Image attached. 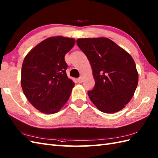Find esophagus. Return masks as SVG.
Here are the masks:
<instances>
[{"instance_id":"1","label":"esophagus","mask_w":158,"mask_h":158,"mask_svg":"<svg viewBox=\"0 0 158 158\" xmlns=\"http://www.w3.org/2000/svg\"><path fill=\"white\" fill-rule=\"evenodd\" d=\"M77 81H78L79 83H81L83 81V77H80L78 79H77Z\"/></svg>"}]
</instances>
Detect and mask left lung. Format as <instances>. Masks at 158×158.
<instances>
[{"instance_id": "obj_1", "label": "left lung", "mask_w": 158, "mask_h": 158, "mask_svg": "<svg viewBox=\"0 0 158 158\" xmlns=\"http://www.w3.org/2000/svg\"><path fill=\"white\" fill-rule=\"evenodd\" d=\"M77 44L92 66L95 86L88 92L100 111L118 112L134 96L139 74L132 57L105 37L78 39Z\"/></svg>"}]
</instances>
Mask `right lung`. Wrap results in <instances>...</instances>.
I'll use <instances>...</instances> for the list:
<instances>
[{"instance_id": "add662e5", "label": "right lung", "mask_w": 158, "mask_h": 158, "mask_svg": "<svg viewBox=\"0 0 158 158\" xmlns=\"http://www.w3.org/2000/svg\"><path fill=\"white\" fill-rule=\"evenodd\" d=\"M75 43L73 38L52 36L36 45L24 58L22 88L40 112L56 113L68 101L75 83L67 77L64 56Z\"/></svg>"}]
</instances>
